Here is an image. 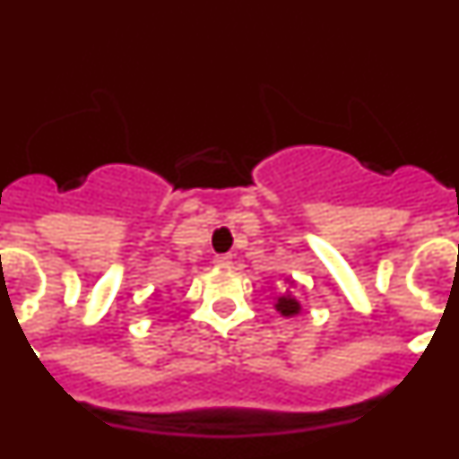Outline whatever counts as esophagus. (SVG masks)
I'll return each instance as SVG.
<instances>
[{
	"label": "esophagus",
	"mask_w": 459,
	"mask_h": 459,
	"mask_svg": "<svg viewBox=\"0 0 459 459\" xmlns=\"http://www.w3.org/2000/svg\"><path fill=\"white\" fill-rule=\"evenodd\" d=\"M213 264L221 266V269H227V266L232 264V257H230V255H218V257L213 259Z\"/></svg>",
	"instance_id": "1"
}]
</instances>
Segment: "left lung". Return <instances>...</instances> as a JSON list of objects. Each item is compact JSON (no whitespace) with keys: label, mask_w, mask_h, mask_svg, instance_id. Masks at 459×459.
Instances as JSON below:
<instances>
[{"label":"left lung","mask_w":459,"mask_h":459,"mask_svg":"<svg viewBox=\"0 0 459 459\" xmlns=\"http://www.w3.org/2000/svg\"><path fill=\"white\" fill-rule=\"evenodd\" d=\"M285 285H287L285 291H282V294L275 299L273 307L280 312V315H282V317H296V315H301V310H303L301 301H299V296L294 294L296 282L291 278H285Z\"/></svg>","instance_id":"left-lung-1"}]
</instances>
